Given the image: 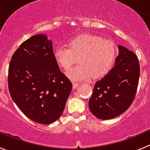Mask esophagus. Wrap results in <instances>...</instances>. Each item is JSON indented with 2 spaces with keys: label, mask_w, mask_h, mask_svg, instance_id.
I'll return each instance as SVG.
<instances>
[{
  "label": "esophagus",
  "mask_w": 150,
  "mask_h": 150,
  "mask_svg": "<svg viewBox=\"0 0 150 150\" xmlns=\"http://www.w3.org/2000/svg\"><path fill=\"white\" fill-rule=\"evenodd\" d=\"M78 86H79V83H76V82H73V87H74V88H76Z\"/></svg>",
  "instance_id": "esophagus-1"
}]
</instances>
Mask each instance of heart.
<instances>
[{
	"mask_svg": "<svg viewBox=\"0 0 150 150\" xmlns=\"http://www.w3.org/2000/svg\"><path fill=\"white\" fill-rule=\"evenodd\" d=\"M115 55L116 47L112 41L92 34L73 38L68 47L59 46L54 51L55 60L64 69L72 65L75 57H79V64L66 71L67 76L74 81L83 80L91 75L94 78L104 76L110 69Z\"/></svg>",
	"mask_w": 150,
	"mask_h": 150,
	"instance_id": "1",
	"label": "heart"
}]
</instances>
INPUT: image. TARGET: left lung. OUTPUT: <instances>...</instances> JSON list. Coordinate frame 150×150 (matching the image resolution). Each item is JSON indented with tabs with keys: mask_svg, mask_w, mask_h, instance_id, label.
I'll return each instance as SVG.
<instances>
[{
	"mask_svg": "<svg viewBox=\"0 0 150 150\" xmlns=\"http://www.w3.org/2000/svg\"><path fill=\"white\" fill-rule=\"evenodd\" d=\"M114 67L95 83L88 101L91 113L100 120H111L126 111L136 95L140 77L137 55L118 46Z\"/></svg>",
	"mask_w": 150,
	"mask_h": 150,
	"instance_id": "obj_1",
	"label": "left lung"
}]
</instances>
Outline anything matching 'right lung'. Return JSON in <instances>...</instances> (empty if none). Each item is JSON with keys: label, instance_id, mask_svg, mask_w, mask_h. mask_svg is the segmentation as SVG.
Masks as SVG:
<instances>
[{"label": "right lung", "instance_id": "obj_1", "mask_svg": "<svg viewBox=\"0 0 150 150\" xmlns=\"http://www.w3.org/2000/svg\"><path fill=\"white\" fill-rule=\"evenodd\" d=\"M8 87L13 100L28 119L48 125L62 114L73 86L59 69L52 41L37 34L12 56Z\"/></svg>", "mask_w": 150, "mask_h": 150}]
</instances>
